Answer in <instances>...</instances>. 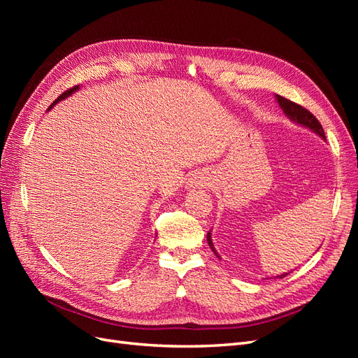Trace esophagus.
Here are the masks:
<instances>
[{"mask_svg":"<svg viewBox=\"0 0 358 358\" xmlns=\"http://www.w3.org/2000/svg\"><path fill=\"white\" fill-rule=\"evenodd\" d=\"M197 185H200V183H199V180H196V179H191L189 180V187H197Z\"/></svg>","mask_w":358,"mask_h":358,"instance_id":"esophagus-1","label":"esophagus"}]
</instances>
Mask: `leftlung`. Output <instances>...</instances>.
<instances>
[{
    "label": "left lung",
    "mask_w": 358,
    "mask_h": 358,
    "mask_svg": "<svg viewBox=\"0 0 358 358\" xmlns=\"http://www.w3.org/2000/svg\"><path fill=\"white\" fill-rule=\"evenodd\" d=\"M276 100H278V103H279V106H280V109L284 110V113L291 119V121H294V122H297V124H300V125H303V127H306V128L312 129L313 133H317L320 137H322L324 140H326V134H324V129H322L321 124L318 122V119H317L315 116H313L309 110H306L305 107L300 106V104L292 103L291 100H287V99H284V96H280V95H276ZM208 243H209L210 249L213 251V254L220 258L218 252H216L215 248H213V243H212V233H210V231L208 233ZM287 275H288V273H284V275H279V276H276V278H285Z\"/></svg>",
    "instance_id": "8db88e82"
}]
</instances>
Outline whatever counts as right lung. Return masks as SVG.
Here are the masks:
<instances>
[{"instance_id":"obj_1","label":"right lung","mask_w":358,"mask_h":358,"mask_svg":"<svg viewBox=\"0 0 358 358\" xmlns=\"http://www.w3.org/2000/svg\"><path fill=\"white\" fill-rule=\"evenodd\" d=\"M78 90H79V86H74V88H71V90H69V91H66V92H62V94L58 96V99L50 104V107H53V104H57V103H58V101H61V100H66L67 96H70L73 92H76ZM50 107H49V109H50Z\"/></svg>"}]
</instances>
